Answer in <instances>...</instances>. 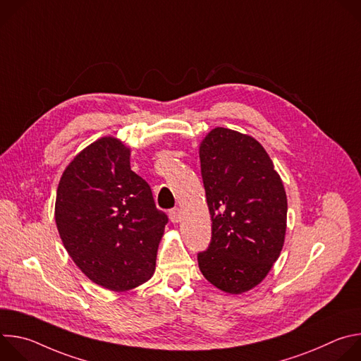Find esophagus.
I'll return each mask as SVG.
<instances>
[{
  "label": "esophagus",
  "instance_id": "esophagus-1",
  "mask_svg": "<svg viewBox=\"0 0 361 361\" xmlns=\"http://www.w3.org/2000/svg\"><path fill=\"white\" fill-rule=\"evenodd\" d=\"M170 220H171V223H178L180 220H181V212H180V209H173V210H170Z\"/></svg>",
  "mask_w": 361,
  "mask_h": 361
}]
</instances>
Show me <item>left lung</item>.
<instances>
[{
	"mask_svg": "<svg viewBox=\"0 0 361 361\" xmlns=\"http://www.w3.org/2000/svg\"><path fill=\"white\" fill-rule=\"evenodd\" d=\"M212 216V243L198 252L202 276L221 291L260 284L283 250L287 195L264 147L251 135L216 127L200 144Z\"/></svg>",
	"mask_w": 361,
	"mask_h": 361,
	"instance_id": "8db88e82",
	"label": "left lung"
}]
</instances>
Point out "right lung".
I'll return each instance as SVG.
<instances>
[{
	"instance_id": "add662e5",
	"label": "right lung",
	"mask_w": 361,
	"mask_h": 361,
	"mask_svg": "<svg viewBox=\"0 0 361 361\" xmlns=\"http://www.w3.org/2000/svg\"><path fill=\"white\" fill-rule=\"evenodd\" d=\"M130 154L114 137L91 142L64 170L56 198V224L73 262L92 283L117 293L152 277L169 221L131 170Z\"/></svg>"
}]
</instances>
